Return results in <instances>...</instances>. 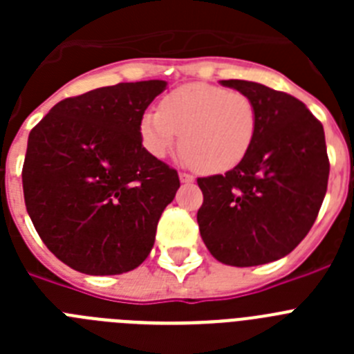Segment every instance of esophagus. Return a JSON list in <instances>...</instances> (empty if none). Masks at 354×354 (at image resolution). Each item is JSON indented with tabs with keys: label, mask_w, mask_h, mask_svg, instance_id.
I'll return each instance as SVG.
<instances>
[{
	"label": "esophagus",
	"mask_w": 354,
	"mask_h": 354,
	"mask_svg": "<svg viewBox=\"0 0 354 354\" xmlns=\"http://www.w3.org/2000/svg\"><path fill=\"white\" fill-rule=\"evenodd\" d=\"M179 179H180V183L189 184V183H193V180H195V177H193V175H189V174H186V171H180Z\"/></svg>",
	"instance_id": "1"
}]
</instances>
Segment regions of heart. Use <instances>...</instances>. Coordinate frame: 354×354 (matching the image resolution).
<instances>
[{"mask_svg":"<svg viewBox=\"0 0 354 354\" xmlns=\"http://www.w3.org/2000/svg\"><path fill=\"white\" fill-rule=\"evenodd\" d=\"M257 133V109L248 95L207 83L171 90L159 109L140 118L147 152L165 158L180 134V154L202 174H225L250 152Z\"/></svg>","mask_w":354,"mask_h":354,"instance_id":"1","label":"heart"}]
</instances>
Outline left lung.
I'll return each mask as SVG.
<instances>
[{
	"instance_id": "obj_1",
	"label": "left lung",
	"mask_w": 354,
	"mask_h": 354,
	"mask_svg": "<svg viewBox=\"0 0 354 354\" xmlns=\"http://www.w3.org/2000/svg\"><path fill=\"white\" fill-rule=\"evenodd\" d=\"M220 83L252 99L257 133L236 168L196 180L204 193L200 236L223 264H268L305 239L323 204L330 175L323 124L286 92L253 81Z\"/></svg>"
}]
</instances>
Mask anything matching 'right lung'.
Masks as SVG:
<instances>
[{
  "label": "right lung",
  "instance_id": "1",
  "mask_svg": "<svg viewBox=\"0 0 354 354\" xmlns=\"http://www.w3.org/2000/svg\"><path fill=\"white\" fill-rule=\"evenodd\" d=\"M167 81L118 83L53 106L28 136L26 211L44 245L72 270L120 274L154 246L179 175L147 152L140 118Z\"/></svg>",
  "mask_w": 354,
  "mask_h": 354
}]
</instances>
